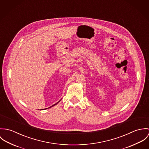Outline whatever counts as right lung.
Wrapping results in <instances>:
<instances>
[{"mask_svg":"<svg viewBox=\"0 0 149 149\" xmlns=\"http://www.w3.org/2000/svg\"><path fill=\"white\" fill-rule=\"evenodd\" d=\"M60 101H61V100H59V102H57V103H55V104H53V105H52V106H50V107H49V108H51V107H53V106H55V105H56V104H58V103H59V102H60ZM42 110H44V109H42Z\"/></svg>","mask_w":149,"mask_h":149,"instance_id":"obj_1","label":"right lung"}]
</instances>
